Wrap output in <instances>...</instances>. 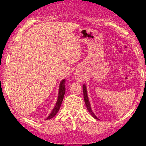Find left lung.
I'll list each match as a JSON object with an SVG mask.
<instances>
[{
  "instance_id": "1",
  "label": "left lung",
  "mask_w": 146,
  "mask_h": 146,
  "mask_svg": "<svg viewBox=\"0 0 146 146\" xmlns=\"http://www.w3.org/2000/svg\"><path fill=\"white\" fill-rule=\"evenodd\" d=\"M65 84H66V80L65 79H63L62 80H61V82L60 83V85H59V91H58V99L57 101H56V104L55 106V107L53 109L52 111L49 114L48 116V117L46 118V120H49L52 118L53 117H55V116L56 115V113H58V111L60 110V106L62 104V102L63 98H64V94H65L66 92V88H65Z\"/></svg>"
}]
</instances>
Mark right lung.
<instances>
[{"label": "right lung", "instance_id": "obj_1", "mask_svg": "<svg viewBox=\"0 0 146 146\" xmlns=\"http://www.w3.org/2000/svg\"><path fill=\"white\" fill-rule=\"evenodd\" d=\"M83 93H84V102H85V104H86V108H87L88 111L91 113V115H92L94 118H96V119H98V118L96 117L95 114H94V113H93L92 110H91V108L90 101H89V99H88V93H87V89H86V84L83 85Z\"/></svg>", "mask_w": 146, "mask_h": 146}]
</instances>
